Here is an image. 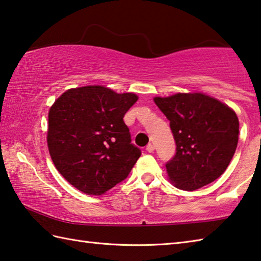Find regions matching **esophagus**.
Segmentation results:
<instances>
[{
    "mask_svg": "<svg viewBox=\"0 0 261 261\" xmlns=\"http://www.w3.org/2000/svg\"><path fill=\"white\" fill-rule=\"evenodd\" d=\"M154 149H155V147H154V145H151V144H148L146 146V150L148 151V153H153L154 151Z\"/></svg>",
    "mask_w": 261,
    "mask_h": 261,
    "instance_id": "obj_1",
    "label": "esophagus"
}]
</instances>
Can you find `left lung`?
Returning <instances> with one entry per match:
<instances>
[{"label":"left lung","mask_w":261,"mask_h":261,"mask_svg":"<svg viewBox=\"0 0 261 261\" xmlns=\"http://www.w3.org/2000/svg\"><path fill=\"white\" fill-rule=\"evenodd\" d=\"M170 121L177 148L165 168L174 186L195 191L219 178L233 159L239 141L235 112L204 93L155 97Z\"/></svg>","instance_id":"obj_1"}]
</instances>
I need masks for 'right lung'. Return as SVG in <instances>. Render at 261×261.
<instances>
[{"instance_id": "right-lung-1", "label": "right lung", "mask_w": 261, "mask_h": 261, "mask_svg": "<svg viewBox=\"0 0 261 261\" xmlns=\"http://www.w3.org/2000/svg\"><path fill=\"white\" fill-rule=\"evenodd\" d=\"M138 100L101 85L69 89L49 111L48 147L55 167L75 188L101 195L124 180L140 158L123 117Z\"/></svg>"}]
</instances>
